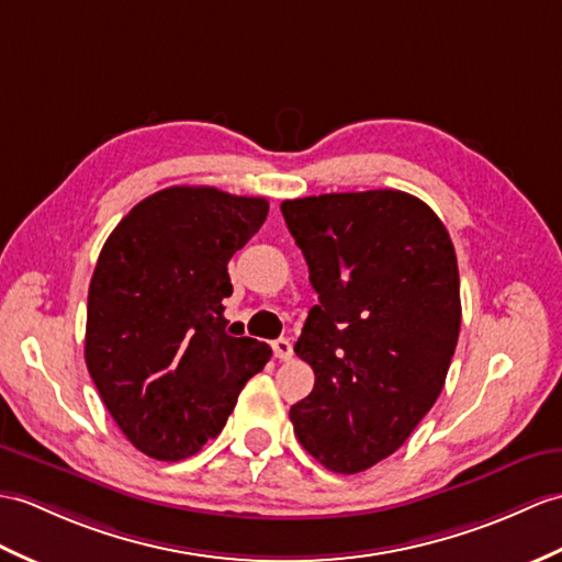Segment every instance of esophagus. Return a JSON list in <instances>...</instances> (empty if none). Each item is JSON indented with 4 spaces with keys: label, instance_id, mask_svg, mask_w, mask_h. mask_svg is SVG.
Here are the masks:
<instances>
[{
    "label": "esophagus",
    "instance_id": "1",
    "mask_svg": "<svg viewBox=\"0 0 562 562\" xmlns=\"http://www.w3.org/2000/svg\"><path fill=\"white\" fill-rule=\"evenodd\" d=\"M272 351H276V359H280V361H290L292 355H294L292 342L284 340V337H280V340L272 342Z\"/></svg>",
    "mask_w": 562,
    "mask_h": 562
}]
</instances>
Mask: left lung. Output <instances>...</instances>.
Wrapping results in <instances>:
<instances>
[{"instance_id": "left-lung-1", "label": "left lung", "mask_w": 562, "mask_h": 562, "mask_svg": "<svg viewBox=\"0 0 562 562\" xmlns=\"http://www.w3.org/2000/svg\"><path fill=\"white\" fill-rule=\"evenodd\" d=\"M318 306L294 351L316 385L292 404L304 450L357 474L390 458L434 407L458 347V256L430 207L404 191L282 201Z\"/></svg>"}]
</instances>
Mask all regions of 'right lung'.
<instances>
[{"label":"right lung","instance_id":"add662e5","mask_svg":"<svg viewBox=\"0 0 562 562\" xmlns=\"http://www.w3.org/2000/svg\"><path fill=\"white\" fill-rule=\"evenodd\" d=\"M266 215L256 195L169 187L134 205L102 246L86 367L122 434L153 460L199 452L272 357L266 342L232 337L222 316L229 258Z\"/></svg>","mask_w":562,"mask_h":562}]
</instances>
